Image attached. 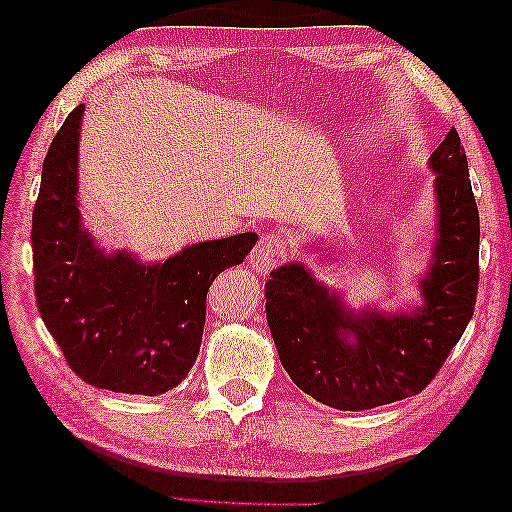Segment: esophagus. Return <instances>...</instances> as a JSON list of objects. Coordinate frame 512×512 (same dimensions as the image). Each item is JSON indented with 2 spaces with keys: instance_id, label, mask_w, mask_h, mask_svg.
<instances>
[{
  "instance_id": "esophagus-1",
  "label": "esophagus",
  "mask_w": 512,
  "mask_h": 512,
  "mask_svg": "<svg viewBox=\"0 0 512 512\" xmlns=\"http://www.w3.org/2000/svg\"><path fill=\"white\" fill-rule=\"evenodd\" d=\"M288 258V238L281 231H270L261 236L258 245L254 247L249 256V265L254 267L258 274H267L274 267L286 263Z\"/></svg>"
}]
</instances>
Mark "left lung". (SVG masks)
Listing matches in <instances>:
<instances>
[{"label": "left lung", "instance_id": "1", "mask_svg": "<svg viewBox=\"0 0 512 512\" xmlns=\"http://www.w3.org/2000/svg\"><path fill=\"white\" fill-rule=\"evenodd\" d=\"M438 240L410 313H354L301 263L270 272L265 313L281 365L306 395L370 410L420 395L465 333L479 292V208L458 131L431 154Z\"/></svg>", "mask_w": 512, "mask_h": 512}]
</instances>
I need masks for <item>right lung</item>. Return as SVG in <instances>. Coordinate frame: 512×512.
Returning <instances> with one entry per match:
<instances>
[{
    "label": "right lung",
    "mask_w": 512,
    "mask_h": 512,
    "mask_svg": "<svg viewBox=\"0 0 512 512\" xmlns=\"http://www.w3.org/2000/svg\"><path fill=\"white\" fill-rule=\"evenodd\" d=\"M83 104L65 117L43 163L33 206L36 301L72 372L95 388L163 395L195 365L215 276L242 263L256 233L190 245L165 263L106 254L77 206Z\"/></svg>",
    "instance_id": "add662e5"
}]
</instances>
